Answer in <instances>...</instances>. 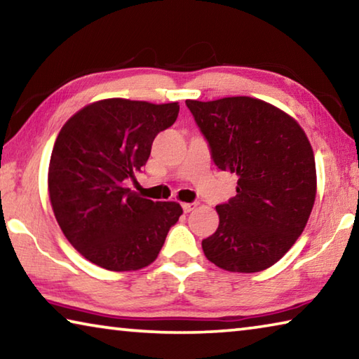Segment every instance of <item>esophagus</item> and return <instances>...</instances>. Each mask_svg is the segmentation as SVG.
Segmentation results:
<instances>
[{
    "label": "esophagus",
    "mask_w": 359,
    "mask_h": 359,
    "mask_svg": "<svg viewBox=\"0 0 359 359\" xmlns=\"http://www.w3.org/2000/svg\"><path fill=\"white\" fill-rule=\"evenodd\" d=\"M196 208H198V203H184V204H182V209H184L185 214L194 210Z\"/></svg>",
    "instance_id": "34e87169"
}]
</instances>
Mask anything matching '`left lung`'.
<instances>
[{
	"instance_id": "left-lung-1",
	"label": "left lung",
	"mask_w": 359,
	"mask_h": 359,
	"mask_svg": "<svg viewBox=\"0 0 359 359\" xmlns=\"http://www.w3.org/2000/svg\"><path fill=\"white\" fill-rule=\"evenodd\" d=\"M218 169L238 175L234 198L218 204L217 231L203 241L209 261L231 272L277 263L306 228L317 172L306 133L280 109L248 96L185 101Z\"/></svg>"
}]
</instances>
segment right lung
<instances>
[{
	"label": "right lung",
	"instance_id": "obj_1",
	"mask_svg": "<svg viewBox=\"0 0 359 359\" xmlns=\"http://www.w3.org/2000/svg\"><path fill=\"white\" fill-rule=\"evenodd\" d=\"M177 115V102L112 98L81 109L60 131L48 166L52 209L66 239L96 266L121 272L154 263L182 215L177 203L125 188Z\"/></svg>",
	"mask_w": 359,
	"mask_h": 359
}]
</instances>
